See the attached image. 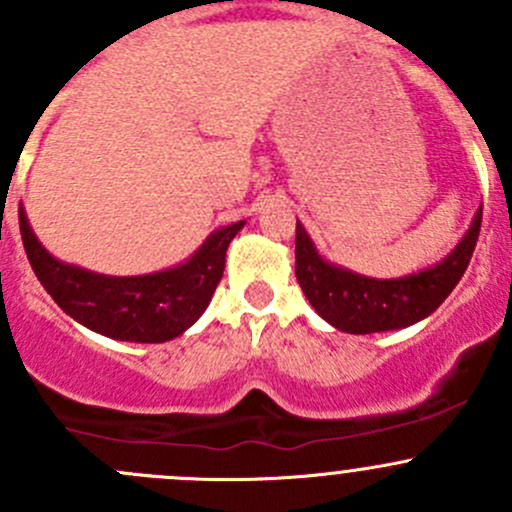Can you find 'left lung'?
Segmentation results:
<instances>
[{
	"instance_id": "left-lung-1",
	"label": "left lung",
	"mask_w": 512,
	"mask_h": 512,
	"mask_svg": "<svg viewBox=\"0 0 512 512\" xmlns=\"http://www.w3.org/2000/svg\"><path fill=\"white\" fill-rule=\"evenodd\" d=\"M483 205L458 245L436 265L396 280H376L324 260L312 237L297 220L294 275L314 312L347 334H374L404 329L441 307L466 272L476 250Z\"/></svg>"
}]
</instances>
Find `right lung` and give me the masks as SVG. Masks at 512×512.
Segmentation results:
<instances>
[{"label":"right lung","mask_w":512,"mask_h":512,"mask_svg":"<svg viewBox=\"0 0 512 512\" xmlns=\"http://www.w3.org/2000/svg\"><path fill=\"white\" fill-rule=\"evenodd\" d=\"M242 227L245 220L210 232L188 260L168 270L116 277L56 260L34 235L19 205L29 265L51 299L91 332L138 344L170 342L198 322L223 280L227 245Z\"/></svg>","instance_id":"obj_1"}]
</instances>
